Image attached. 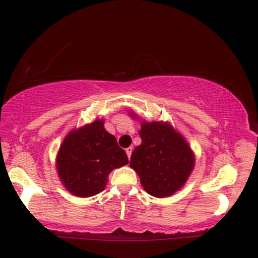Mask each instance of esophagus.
<instances>
[{
	"label": "esophagus",
	"instance_id": "esophagus-1",
	"mask_svg": "<svg viewBox=\"0 0 258 258\" xmlns=\"http://www.w3.org/2000/svg\"><path fill=\"white\" fill-rule=\"evenodd\" d=\"M132 148H127L126 150H125V151H126V153H127V156H128V158L130 157H131V153H132Z\"/></svg>",
	"mask_w": 258,
	"mask_h": 258
}]
</instances>
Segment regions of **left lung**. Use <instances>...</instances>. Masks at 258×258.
I'll return each instance as SVG.
<instances>
[{
    "label": "left lung",
    "instance_id": "8db88e82",
    "mask_svg": "<svg viewBox=\"0 0 258 258\" xmlns=\"http://www.w3.org/2000/svg\"><path fill=\"white\" fill-rule=\"evenodd\" d=\"M142 144L133 150L130 165L146 193L170 197L180 189L194 168V155L180 133L167 122H142Z\"/></svg>",
    "mask_w": 258,
    "mask_h": 258
}]
</instances>
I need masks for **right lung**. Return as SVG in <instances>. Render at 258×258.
Wrapping results in <instances>:
<instances>
[{"mask_svg": "<svg viewBox=\"0 0 258 258\" xmlns=\"http://www.w3.org/2000/svg\"><path fill=\"white\" fill-rule=\"evenodd\" d=\"M128 163L116 138L96 120L64 139L57 157V170L65 188L77 197H93L106 187L109 172Z\"/></svg>", "mask_w": 258, "mask_h": 258, "instance_id": "1", "label": "right lung"}]
</instances>
